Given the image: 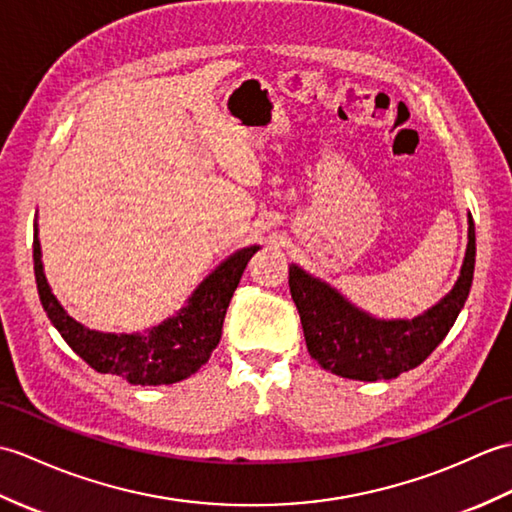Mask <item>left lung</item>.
I'll list each match as a JSON object with an SVG mask.
<instances>
[{
	"label": "left lung",
	"mask_w": 512,
	"mask_h": 512,
	"mask_svg": "<svg viewBox=\"0 0 512 512\" xmlns=\"http://www.w3.org/2000/svg\"><path fill=\"white\" fill-rule=\"evenodd\" d=\"M467 252L453 289L412 320H381L352 304L328 282L289 265V289L298 306L311 357L337 377L396 379L420 366L447 337L469 298L475 269V225L469 214Z\"/></svg>",
	"instance_id": "1"
}]
</instances>
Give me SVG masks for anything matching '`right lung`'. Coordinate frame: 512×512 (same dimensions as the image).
<instances>
[{
    "instance_id": "1",
    "label": "right lung",
    "mask_w": 512,
    "mask_h": 512,
    "mask_svg": "<svg viewBox=\"0 0 512 512\" xmlns=\"http://www.w3.org/2000/svg\"><path fill=\"white\" fill-rule=\"evenodd\" d=\"M258 249L260 245H249L225 258L177 315L144 333H102L67 315L43 274L37 223L32 258L43 311L78 357L94 370L127 379L131 385H170L195 374L210 359L221 339L227 306Z\"/></svg>"
}]
</instances>
